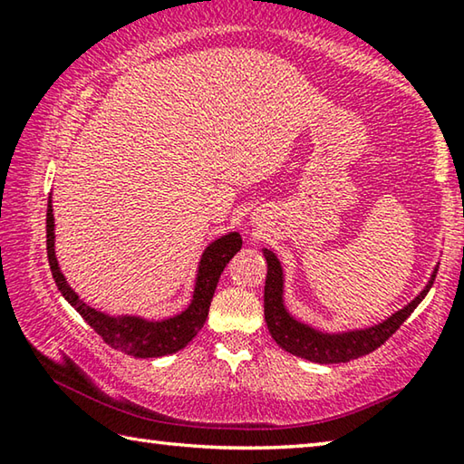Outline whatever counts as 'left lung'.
I'll list each match as a JSON object with an SVG mask.
<instances>
[{
  "label": "left lung",
  "mask_w": 464,
  "mask_h": 464,
  "mask_svg": "<svg viewBox=\"0 0 464 464\" xmlns=\"http://www.w3.org/2000/svg\"><path fill=\"white\" fill-rule=\"evenodd\" d=\"M264 257L268 262V274H266V286H264V317L266 324L274 340L282 350L290 352L298 358L311 360V362L319 364H340L350 362L360 356H366L374 352L376 348L389 340V337L403 325V321L411 315L413 309L421 303V298L428 295V290L434 285V278L438 268L431 274V280L421 293L413 298V301L391 315L382 324L360 329V332H348V334H321L307 325L298 324L286 313L285 304H282V268L276 256L272 251L264 249Z\"/></svg>",
  "instance_id": "obj_1"
}]
</instances>
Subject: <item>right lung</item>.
<instances>
[{
	"label": "right lung",
	"mask_w": 464,
	"mask_h": 464,
	"mask_svg": "<svg viewBox=\"0 0 464 464\" xmlns=\"http://www.w3.org/2000/svg\"><path fill=\"white\" fill-rule=\"evenodd\" d=\"M54 218L53 204L49 196V208H46V256L53 278L57 282L61 295L72 303V307L88 321V325L104 340L110 348L121 350L124 354L135 358H157L168 356L182 350L188 342L194 340V335L200 332L204 321L208 317V307L213 301L217 282L221 278L225 266L231 257L241 249V235L229 233L225 237L217 239L213 246L204 251L198 278H196L194 301L190 307L179 315L166 321H145L137 317H108L104 313L92 309L90 304L80 301L75 290L67 285L54 257Z\"/></svg>",
	"instance_id": "obj_1"
}]
</instances>
